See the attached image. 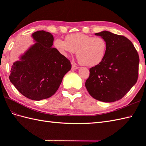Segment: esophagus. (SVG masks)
Listing matches in <instances>:
<instances>
[{"mask_svg":"<svg viewBox=\"0 0 146 146\" xmlns=\"http://www.w3.org/2000/svg\"><path fill=\"white\" fill-rule=\"evenodd\" d=\"M78 68H79V67L77 66L76 64L72 63V69L73 70H76V69H78Z\"/></svg>","mask_w":146,"mask_h":146,"instance_id":"1","label":"esophagus"}]
</instances>
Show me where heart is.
<instances>
[{
  "label": "heart",
  "instance_id": "b5f03b06",
  "mask_svg": "<svg viewBox=\"0 0 146 146\" xmlns=\"http://www.w3.org/2000/svg\"><path fill=\"white\" fill-rule=\"evenodd\" d=\"M53 45L65 56L76 51L79 63L88 67L100 64L106 55L108 48L106 40L104 38L78 33L68 35L65 41L56 39Z\"/></svg>",
  "mask_w": 146,
  "mask_h": 146
}]
</instances>
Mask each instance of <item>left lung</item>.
<instances>
[{
  "label": "left lung",
  "instance_id": "1",
  "mask_svg": "<svg viewBox=\"0 0 146 146\" xmlns=\"http://www.w3.org/2000/svg\"><path fill=\"white\" fill-rule=\"evenodd\" d=\"M95 35L106 40L107 51L103 61L90 69L85 86L96 100L104 102L119 100L137 81L138 52L125 36L107 31Z\"/></svg>",
  "mask_w": 146,
  "mask_h": 146
}]
</instances>
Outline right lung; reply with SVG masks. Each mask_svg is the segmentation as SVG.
Listing matches in <instances>:
<instances>
[{
  "mask_svg": "<svg viewBox=\"0 0 146 146\" xmlns=\"http://www.w3.org/2000/svg\"><path fill=\"white\" fill-rule=\"evenodd\" d=\"M32 37L36 43L12 64L9 80L24 97L41 100L55 94L71 64L52 48L54 38L50 33L38 31Z\"/></svg>",
  "mask_w": 146,
  "mask_h": 146,
  "instance_id": "right-lung-1",
  "label": "right lung"
}]
</instances>
